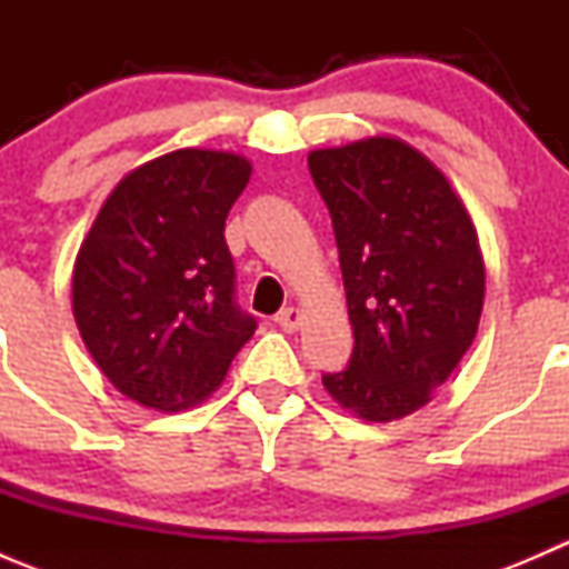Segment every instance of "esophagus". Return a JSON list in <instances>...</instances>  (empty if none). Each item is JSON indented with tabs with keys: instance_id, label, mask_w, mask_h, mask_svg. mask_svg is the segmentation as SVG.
<instances>
[{
	"instance_id": "34e87169",
	"label": "esophagus",
	"mask_w": 569,
	"mask_h": 569,
	"mask_svg": "<svg viewBox=\"0 0 569 569\" xmlns=\"http://www.w3.org/2000/svg\"><path fill=\"white\" fill-rule=\"evenodd\" d=\"M274 325H278L280 330H286V332H295L297 327L302 325L300 308H283V311H280L278 317H274Z\"/></svg>"
}]
</instances>
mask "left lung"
I'll return each instance as SVG.
<instances>
[{
  "label": "left lung",
  "mask_w": 569,
  "mask_h": 569,
  "mask_svg": "<svg viewBox=\"0 0 569 569\" xmlns=\"http://www.w3.org/2000/svg\"><path fill=\"white\" fill-rule=\"evenodd\" d=\"M332 220L355 347L327 393L366 421L410 416L473 343L485 263L446 176L393 137L308 157Z\"/></svg>",
  "instance_id": "left-lung-1"
}]
</instances>
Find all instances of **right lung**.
<instances>
[{
    "label": "right lung",
    "mask_w": 569,
    "mask_h": 569,
    "mask_svg": "<svg viewBox=\"0 0 569 569\" xmlns=\"http://www.w3.org/2000/svg\"><path fill=\"white\" fill-rule=\"evenodd\" d=\"M248 178L237 153H164L114 187L79 250L77 327L107 380L137 405L173 412L200 401L256 332L226 244Z\"/></svg>",
    "instance_id": "1"
}]
</instances>
